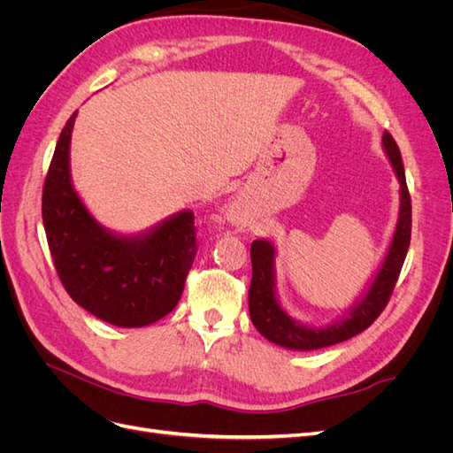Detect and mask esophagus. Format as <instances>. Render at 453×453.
<instances>
[{"label": "esophagus", "mask_w": 453, "mask_h": 453, "mask_svg": "<svg viewBox=\"0 0 453 453\" xmlns=\"http://www.w3.org/2000/svg\"><path fill=\"white\" fill-rule=\"evenodd\" d=\"M226 219H228V223L238 225V223H240V213H238V210H236V208H230L228 213H226Z\"/></svg>", "instance_id": "esophagus-1"}]
</instances>
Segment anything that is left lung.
<instances>
[{"label":"left lung","mask_w":453,"mask_h":453,"mask_svg":"<svg viewBox=\"0 0 453 453\" xmlns=\"http://www.w3.org/2000/svg\"><path fill=\"white\" fill-rule=\"evenodd\" d=\"M381 147L401 185L399 217H396L395 232L386 257H383L374 276L368 280L365 291L344 311L342 318L325 326L300 323L291 318L281 306L276 289V245L265 238H258L251 243L253 278L250 287V315L257 331L266 340L273 342V344L296 351H311L334 346L363 333L365 328L376 321L381 310L386 308L410 245L412 205H410L401 150L389 132H383Z\"/></svg>","instance_id":"1"}]
</instances>
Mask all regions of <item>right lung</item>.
I'll return each mask as SVG.
<instances>
[{"mask_svg": "<svg viewBox=\"0 0 453 453\" xmlns=\"http://www.w3.org/2000/svg\"><path fill=\"white\" fill-rule=\"evenodd\" d=\"M77 113L60 134L43 188V225L62 285L94 318L135 328L157 323L180 303L196 255L195 215L181 210L135 234L96 221L72 181Z\"/></svg>", "mask_w": 453, "mask_h": 453, "instance_id": "add662e5", "label": "right lung"}]
</instances>
